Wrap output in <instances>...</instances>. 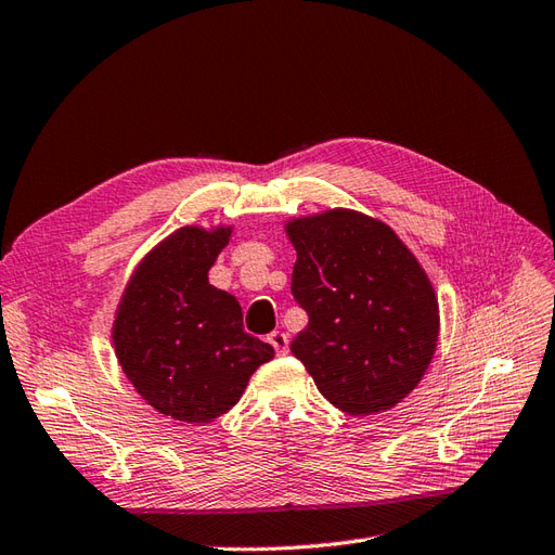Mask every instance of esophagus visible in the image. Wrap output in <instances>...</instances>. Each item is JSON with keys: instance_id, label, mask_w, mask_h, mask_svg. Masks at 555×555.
<instances>
[{"instance_id": "34e87169", "label": "esophagus", "mask_w": 555, "mask_h": 555, "mask_svg": "<svg viewBox=\"0 0 555 555\" xmlns=\"http://www.w3.org/2000/svg\"><path fill=\"white\" fill-rule=\"evenodd\" d=\"M267 340H269V345L274 347L276 354H288V336H286V333L274 331V333H269Z\"/></svg>"}]
</instances>
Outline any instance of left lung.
<instances>
[{"mask_svg":"<svg viewBox=\"0 0 555 555\" xmlns=\"http://www.w3.org/2000/svg\"><path fill=\"white\" fill-rule=\"evenodd\" d=\"M298 260L293 298L309 324L291 343L319 392L350 416H371L416 388L440 336L425 269L395 231L336 208L286 222Z\"/></svg>","mask_w":555,"mask_h":555,"instance_id":"1","label":"left lung"}]
</instances>
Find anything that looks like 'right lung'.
<instances>
[{"instance_id":"add662e5","label":"right lung","mask_w":555,"mask_h":555,"mask_svg":"<svg viewBox=\"0 0 555 555\" xmlns=\"http://www.w3.org/2000/svg\"><path fill=\"white\" fill-rule=\"evenodd\" d=\"M231 227H182L134 269L113 321L122 373L146 402L182 423H210L246 392L274 347L243 331L241 305L208 281Z\"/></svg>"}]
</instances>
